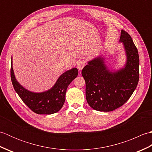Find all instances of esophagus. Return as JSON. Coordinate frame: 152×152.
<instances>
[{"mask_svg": "<svg viewBox=\"0 0 152 152\" xmlns=\"http://www.w3.org/2000/svg\"><path fill=\"white\" fill-rule=\"evenodd\" d=\"M86 65V62L85 61L83 60H80L79 61H78L77 63V68L79 70H82L83 69V68Z\"/></svg>", "mask_w": 152, "mask_h": 152, "instance_id": "esophagus-1", "label": "esophagus"}]
</instances>
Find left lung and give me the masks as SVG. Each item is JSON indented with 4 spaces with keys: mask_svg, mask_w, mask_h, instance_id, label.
<instances>
[{
    "mask_svg": "<svg viewBox=\"0 0 152 152\" xmlns=\"http://www.w3.org/2000/svg\"><path fill=\"white\" fill-rule=\"evenodd\" d=\"M126 63L119 70H110L104 58L99 56L88 62L82 71L86 81L87 102L97 111L110 112L120 107L133 94L139 80V56L131 36L121 31Z\"/></svg>",
    "mask_w": 152,
    "mask_h": 152,
    "instance_id": "obj_1",
    "label": "left lung"
}]
</instances>
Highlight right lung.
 Returning <instances> with one entry per match:
<instances>
[{"mask_svg": "<svg viewBox=\"0 0 152 152\" xmlns=\"http://www.w3.org/2000/svg\"><path fill=\"white\" fill-rule=\"evenodd\" d=\"M10 72L15 91L25 104L38 114H52L63 107L68 86L78 76V70L76 68H72L66 71L59 77L52 88L41 93L28 91L17 81L12 67V57Z\"/></svg>", "mask_w": 152, "mask_h": 152, "instance_id": "right-lung-1", "label": "right lung"}]
</instances>
